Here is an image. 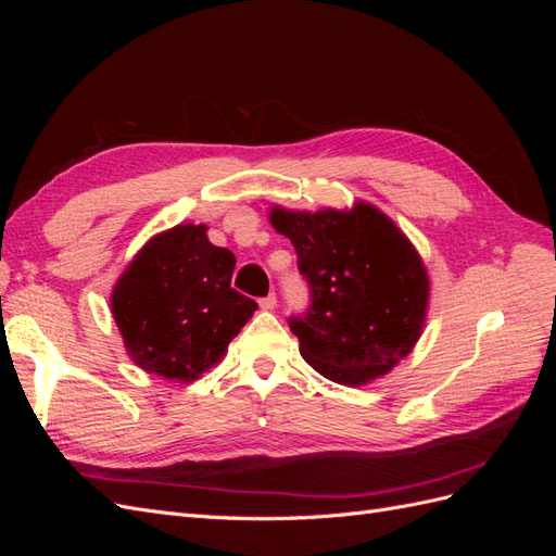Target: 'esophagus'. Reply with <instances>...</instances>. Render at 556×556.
Listing matches in <instances>:
<instances>
[{
	"instance_id": "esophagus-1",
	"label": "esophagus",
	"mask_w": 556,
	"mask_h": 556,
	"mask_svg": "<svg viewBox=\"0 0 556 556\" xmlns=\"http://www.w3.org/2000/svg\"><path fill=\"white\" fill-rule=\"evenodd\" d=\"M276 306H278V299H276V294H268V296L260 299V308H262V311H274Z\"/></svg>"
}]
</instances>
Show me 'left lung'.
Masks as SVG:
<instances>
[{
  "mask_svg": "<svg viewBox=\"0 0 556 556\" xmlns=\"http://www.w3.org/2000/svg\"><path fill=\"white\" fill-rule=\"evenodd\" d=\"M311 288L306 317H292L299 352L319 376L362 387L387 376L422 336L431 282L417 248L368 201L352 208L271 206Z\"/></svg>",
  "mask_w": 556,
  "mask_h": 556,
  "instance_id": "left-lung-1",
  "label": "left lung"
}]
</instances>
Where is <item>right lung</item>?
I'll return each instance as SVG.
<instances>
[{"label": "right lung", "instance_id": "obj_1", "mask_svg": "<svg viewBox=\"0 0 556 556\" xmlns=\"http://www.w3.org/2000/svg\"><path fill=\"white\" fill-rule=\"evenodd\" d=\"M208 225L150 237L111 292L129 359L166 380L192 382L227 355L257 304L231 290L237 257L208 241Z\"/></svg>", "mask_w": 556, "mask_h": 556}]
</instances>
